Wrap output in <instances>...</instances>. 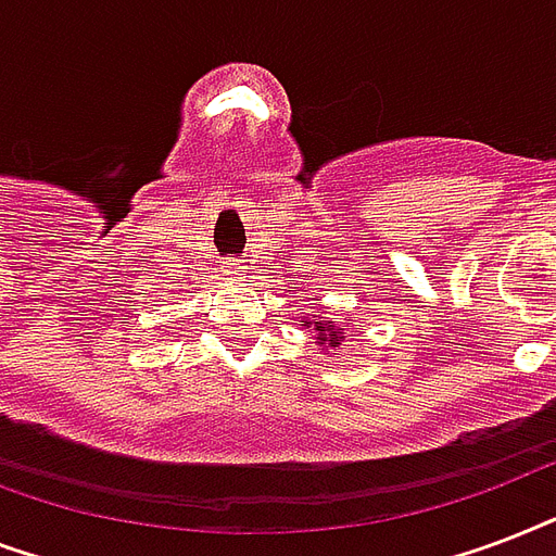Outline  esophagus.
<instances>
[{
	"mask_svg": "<svg viewBox=\"0 0 556 556\" xmlns=\"http://www.w3.org/2000/svg\"><path fill=\"white\" fill-rule=\"evenodd\" d=\"M229 269H231V273H235V275H240V273H243V269H247V266H240V264H229Z\"/></svg>",
	"mask_w": 556,
	"mask_h": 556,
	"instance_id": "1",
	"label": "esophagus"
}]
</instances>
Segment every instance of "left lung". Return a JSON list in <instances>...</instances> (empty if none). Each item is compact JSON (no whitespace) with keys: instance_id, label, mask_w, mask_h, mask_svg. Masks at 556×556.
<instances>
[{"instance_id":"left-lung-1","label":"left lung","mask_w":556,"mask_h":556,"mask_svg":"<svg viewBox=\"0 0 556 556\" xmlns=\"http://www.w3.org/2000/svg\"><path fill=\"white\" fill-rule=\"evenodd\" d=\"M309 325V321H307ZM316 330H318V339H321V345H330V348H339V342H342V339L345 337H339V330H342V327H333V325H327V327H321V321H316Z\"/></svg>"}]
</instances>
